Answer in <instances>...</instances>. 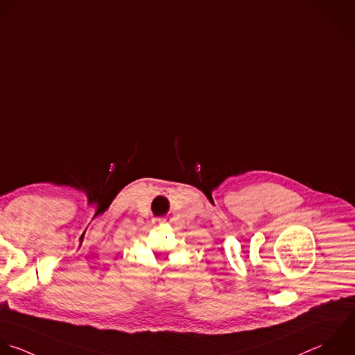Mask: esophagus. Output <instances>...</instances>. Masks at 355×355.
Segmentation results:
<instances>
[{
  "mask_svg": "<svg viewBox=\"0 0 355 355\" xmlns=\"http://www.w3.org/2000/svg\"><path fill=\"white\" fill-rule=\"evenodd\" d=\"M159 223H160V224H166V218H162V220H159Z\"/></svg>",
  "mask_w": 355,
  "mask_h": 355,
  "instance_id": "obj_1",
  "label": "esophagus"
}]
</instances>
